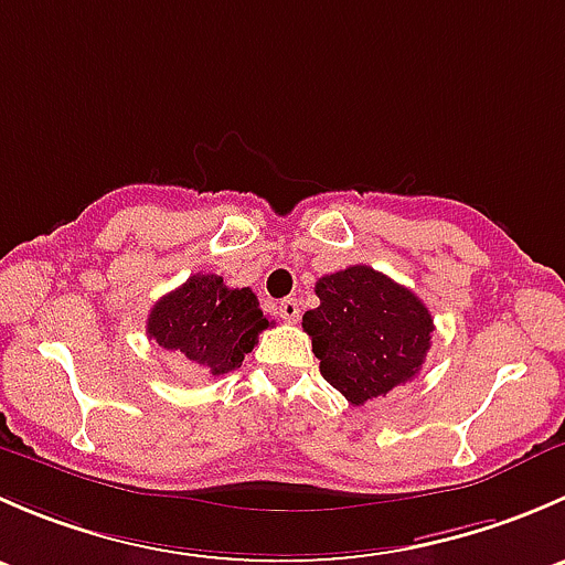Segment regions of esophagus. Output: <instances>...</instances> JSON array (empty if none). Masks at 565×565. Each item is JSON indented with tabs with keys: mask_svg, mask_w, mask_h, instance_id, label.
I'll list each match as a JSON object with an SVG mask.
<instances>
[{
	"mask_svg": "<svg viewBox=\"0 0 565 565\" xmlns=\"http://www.w3.org/2000/svg\"><path fill=\"white\" fill-rule=\"evenodd\" d=\"M278 315H281L284 322H298L300 319V303L295 298H287L278 303Z\"/></svg>",
	"mask_w": 565,
	"mask_h": 565,
	"instance_id": "esophagus-1",
	"label": "esophagus"
}]
</instances>
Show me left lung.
Segmentation results:
<instances>
[{"mask_svg": "<svg viewBox=\"0 0 565 565\" xmlns=\"http://www.w3.org/2000/svg\"><path fill=\"white\" fill-rule=\"evenodd\" d=\"M319 306L303 315L319 372L352 407L385 396L420 372L435 319L424 300L369 265L322 276Z\"/></svg>", "mask_w": 565, "mask_h": 565, "instance_id": "left-lung-1", "label": "left lung"}]
</instances>
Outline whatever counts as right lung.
I'll return each mask as SVG.
<instances>
[{
  "mask_svg": "<svg viewBox=\"0 0 565 565\" xmlns=\"http://www.w3.org/2000/svg\"><path fill=\"white\" fill-rule=\"evenodd\" d=\"M267 324L248 287L232 289L215 273H196L152 306L147 335L196 374L221 377L241 369Z\"/></svg>",
  "mask_w": 565,
  "mask_h": 565,
  "instance_id": "obj_1",
  "label": "right lung"
}]
</instances>
